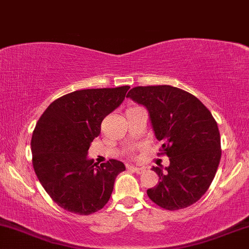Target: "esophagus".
<instances>
[{
    "label": "esophagus",
    "instance_id": "obj_1",
    "mask_svg": "<svg viewBox=\"0 0 249 249\" xmlns=\"http://www.w3.org/2000/svg\"><path fill=\"white\" fill-rule=\"evenodd\" d=\"M128 168H129V170H133L134 172H136L137 174H141V173H143V172H144V168H143V167H137V166H128Z\"/></svg>",
    "mask_w": 249,
    "mask_h": 249
}]
</instances>
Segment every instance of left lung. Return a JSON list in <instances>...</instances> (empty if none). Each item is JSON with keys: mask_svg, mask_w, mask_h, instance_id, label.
Here are the masks:
<instances>
[{"mask_svg": "<svg viewBox=\"0 0 249 249\" xmlns=\"http://www.w3.org/2000/svg\"><path fill=\"white\" fill-rule=\"evenodd\" d=\"M127 97L148 109L161 151L170 158L165 171L152 167L159 183L146 192L150 199L166 210L194 204L210 187L220 161L216 120L195 96L171 85L136 87Z\"/></svg>", "mask_w": 249, "mask_h": 249, "instance_id": "8db88e82", "label": "left lung"}]
</instances>
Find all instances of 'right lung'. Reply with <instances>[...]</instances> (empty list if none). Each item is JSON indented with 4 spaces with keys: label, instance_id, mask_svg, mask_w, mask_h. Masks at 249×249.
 Masks as SVG:
<instances>
[{
    "label": "right lung",
    "instance_id": "1",
    "mask_svg": "<svg viewBox=\"0 0 249 249\" xmlns=\"http://www.w3.org/2000/svg\"><path fill=\"white\" fill-rule=\"evenodd\" d=\"M128 90L125 85L73 91L54 100L36 122L31 140L33 168L64 210L90 214L108 202L124 164L109 159L98 165L87 156L103 120L121 105Z\"/></svg>",
    "mask_w": 249,
    "mask_h": 249
}]
</instances>
